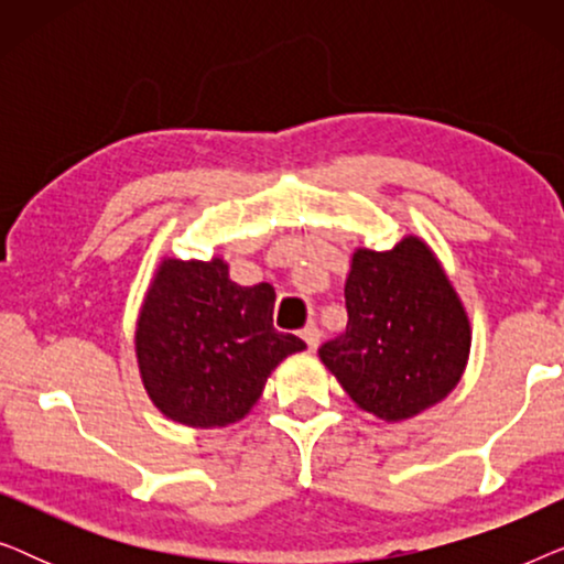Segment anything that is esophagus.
<instances>
[{
    "label": "esophagus",
    "instance_id": "esophagus-1",
    "mask_svg": "<svg viewBox=\"0 0 564 564\" xmlns=\"http://www.w3.org/2000/svg\"><path fill=\"white\" fill-rule=\"evenodd\" d=\"M300 336H303V341L307 344V349L311 351H315L318 349V344H321V330H318V326H315V323H307V326L300 330Z\"/></svg>",
    "mask_w": 564,
    "mask_h": 564
}]
</instances>
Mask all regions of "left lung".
<instances>
[{
    "label": "left lung",
    "instance_id": "1",
    "mask_svg": "<svg viewBox=\"0 0 564 564\" xmlns=\"http://www.w3.org/2000/svg\"><path fill=\"white\" fill-rule=\"evenodd\" d=\"M344 295L346 330L318 354L361 411L405 421L457 388L473 330L423 238L405 236L390 251H354Z\"/></svg>",
    "mask_w": 564,
    "mask_h": 564
}]
</instances>
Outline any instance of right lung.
Wrapping results in <instances>:
<instances>
[{"label": "right lung", "mask_w": 564, "mask_h": 564, "mask_svg": "<svg viewBox=\"0 0 564 564\" xmlns=\"http://www.w3.org/2000/svg\"><path fill=\"white\" fill-rule=\"evenodd\" d=\"M274 288H241L220 257L164 259L135 323L143 388L166 419L223 429L257 405L272 369L305 341L272 323Z\"/></svg>", "instance_id": "1"}]
</instances>
